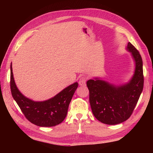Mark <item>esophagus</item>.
Listing matches in <instances>:
<instances>
[{"label":"esophagus","instance_id":"esophagus-1","mask_svg":"<svg viewBox=\"0 0 153 153\" xmlns=\"http://www.w3.org/2000/svg\"><path fill=\"white\" fill-rule=\"evenodd\" d=\"M86 82H87V77L84 76H82L79 80V85H81V86L85 85Z\"/></svg>","mask_w":153,"mask_h":153}]
</instances>
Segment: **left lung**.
<instances>
[{
  "instance_id": "obj_1",
  "label": "left lung",
  "mask_w": 153,
  "mask_h": 153,
  "mask_svg": "<svg viewBox=\"0 0 153 153\" xmlns=\"http://www.w3.org/2000/svg\"><path fill=\"white\" fill-rule=\"evenodd\" d=\"M126 50L131 53L135 64L133 75L128 83L115 85L99 78L87 82L92 114L99 121L106 124H117L129 119L143 90L141 55L130 43H128Z\"/></svg>"
}]
</instances>
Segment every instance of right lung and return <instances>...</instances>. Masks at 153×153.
<instances>
[{"label":"right lung","instance_id":"right-lung-1","mask_svg":"<svg viewBox=\"0 0 153 153\" xmlns=\"http://www.w3.org/2000/svg\"><path fill=\"white\" fill-rule=\"evenodd\" d=\"M10 87L14 100L30 123L41 127H51L61 123L65 119L69 105L78 87V82L69 85L48 100L34 101L18 90L14 80L11 63Z\"/></svg>","mask_w":153,"mask_h":153}]
</instances>
